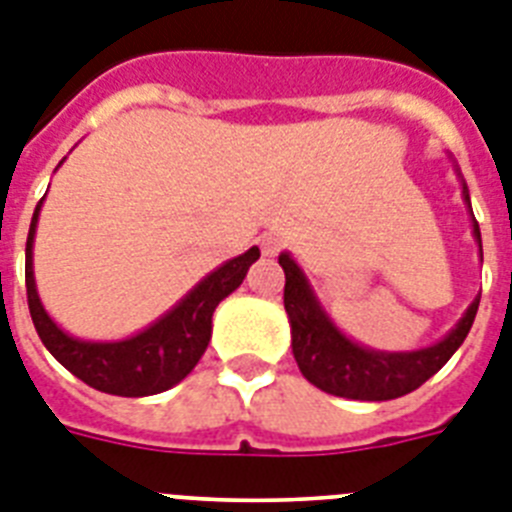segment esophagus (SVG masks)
<instances>
[{
	"label": "esophagus",
	"mask_w": 512,
	"mask_h": 512,
	"mask_svg": "<svg viewBox=\"0 0 512 512\" xmlns=\"http://www.w3.org/2000/svg\"><path fill=\"white\" fill-rule=\"evenodd\" d=\"M283 247V239L278 234H263L260 236V249L265 257H276Z\"/></svg>",
	"instance_id": "esophagus-1"
}]
</instances>
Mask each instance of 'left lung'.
<instances>
[{"instance_id":"obj_1","label":"left lung","mask_w":512,"mask_h":512,"mask_svg":"<svg viewBox=\"0 0 512 512\" xmlns=\"http://www.w3.org/2000/svg\"><path fill=\"white\" fill-rule=\"evenodd\" d=\"M450 161H453V156H450ZM453 171L461 182L463 203H466L468 216H471V234H474V242L479 247V260H484L482 231H479V223H476L474 210H471L466 179H463L455 161ZM278 265L286 273L283 307L289 315L291 351H294L296 364L315 388L338 395V398H351V401H393V398H401V395L419 388L422 382H427L437 369L445 367V362L455 351L461 349L468 330L474 325L479 299H482L476 294L461 320L455 322V328L432 346L414 351H380L354 341L338 328L333 317L328 315V309L322 307L320 296L315 294L307 273L302 270V265L296 263L291 252H281Z\"/></svg>"}]
</instances>
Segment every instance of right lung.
<instances>
[{
	"instance_id": "add662e5",
	"label": "right lung",
	"mask_w": 512,
	"mask_h": 512,
	"mask_svg": "<svg viewBox=\"0 0 512 512\" xmlns=\"http://www.w3.org/2000/svg\"><path fill=\"white\" fill-rule=\"evenodd\" d=\"M41 205L44 197L33 210L28 244H25V289H28L30 317L49 354L85 385L109 395L143 398V395L163 393L174 388L176 382H182L208 349L213 312L231 291L242 286L249 265L260 260V249L249 247L244 255L231 257L216 270H210L203 281H197L169 312H163L148 328L117 341H88L59 328L38 296L33 242H36Z\"/></svg>"
}]
</instances>
